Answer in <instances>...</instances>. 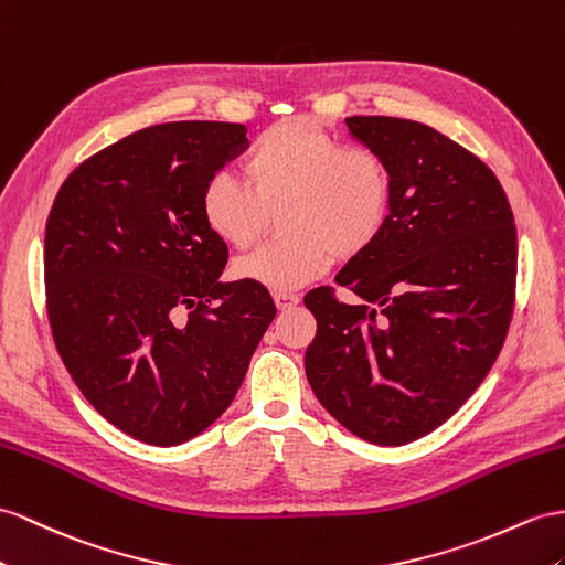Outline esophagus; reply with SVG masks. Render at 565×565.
Here are the masks:
<instances>
[{
	"label": "esophagus",
	"instance_id": "34e87169",
	"mask_svg": "<svg viewBox=\"0 0 565 565\" xmlns=\"http://www.w3.org/2000/svg\"><path fill=\"white\" fill-rule=\"evenodd\" d=\"M274 302H277L279 310H291L300 302V296H296V294H274Z\"/></svg>",
	"mask_w": 565,
	"mask_h": 565
}]
</instances>
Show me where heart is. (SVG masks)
<instances>
[{
  "instance_id": "b5f03b06",
  "label": "heart",
  "mask_w": 565,
  "mask_h": 565,
  "mask_svg": "<svg viewBox=\"0 0 565 565\" xmlns=\"http://www.w3.org/2000/svg\"><path fill=\"white\" fill-rule=\"evenodd\" d=\"M245 185L214 173L202 188L200 214L231 248H250L269 212L281 210L284 241L241 257L234 274L274 294L298 291L329 269L334 253L355 257L380 238L392 214L394 183L384 159L343 148L308 119L274 124L243 159Z\"/></svg>"
}]
</instances>
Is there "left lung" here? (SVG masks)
I'll list each match as a JSON object with an SVG mask.
<instances>
[{"label":"left lung","instance_id":"obj_1","mask_svg":"<svg viewBox=\"0 0 565 565\" xmlns=\"http://www.w3.org/2000/svg\"><path fill=\"white\" fill-rule=\"evenodd\" d=\"M392 171V214L337 284L306 296L317 334L306 374L324 411L355 437L401 446L446 423L494 365L509 331L518 238L501 183L434 128L349 117Z\"/></svg>","mask_w":565,"mask_h":565}]
</instances>
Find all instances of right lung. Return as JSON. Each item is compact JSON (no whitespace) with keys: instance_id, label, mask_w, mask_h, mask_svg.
Segmentation results:
<instances>
[{"instance_id":"obj_1","label":"right lung","mask_w":565,"mask_h":565,"mask_svg":"<svg viewBox=\"0 0 565 565\" xmlns=\"http://www.w3.org/2000/svg\"><path fill=\"white\" fill-rule=\"evenodd\" d=\"M248 148L243 124L142 128L71 171L45 228L52 337L90 406L128 437L179 446L236 398L277 308L222 281L205 183Z\"/></svg>"}]
</instances>
